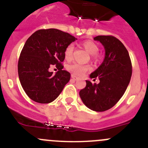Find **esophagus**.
<instances>
[{
  "label": "esophagus",
  "mask_w": 148,
  "mask_h": 148,
  "mask_svg": "<svg viewBox=\"0 0 148 148\" xmlns=\"http://www.w3.org/2000/svg\"><path fill=\"white\" fill-rule=\"evenodd\" d=\"M71 78H72L74 80H75V81H77V80L79 79V77H77V76L74 75V74H72V75H71Z\"/></svg>",
  "instance_id": "1"
}]
</instances>
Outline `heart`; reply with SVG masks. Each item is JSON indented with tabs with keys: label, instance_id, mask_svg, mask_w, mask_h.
Returning <instances> with one entry per match:
<instances>
[{
	"label": "heart",
	"instance_id": "heart-1",
	"mask_svg": "<svg viewBox=\"0 0 148 148\" xmlns=\"http://www.w3.org/2000/svg\"><path fill=\"white\" fill-rule=\"evenodd\" d=\"M83 47L89 52L90 54L93 55L94 58L96 59L97 55L96 53H97L99 51V47L98 46L95 44V42L92 41H85L82 43ZM74 46L72 44H69L66 46L64 51V57L66 61H70L73 58V52H74ZM67 70L72 73L74 75L77 76H81L86 72L87 71L90 70V66L87 64H81L74 63L72 64H70L67 66L66 67Z\"/></svg>",
	"mask_w": 148,
	"mask_h": 148
}]
</instances>
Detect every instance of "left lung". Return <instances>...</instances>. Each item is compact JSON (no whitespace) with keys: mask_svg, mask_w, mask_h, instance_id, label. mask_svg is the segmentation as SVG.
I'll use <instances>...</instances> for the list:
<instances>
[{"mask_svg":"<svg viewBox=\"0 0 148 148\" xmlns=\"http://www.w3.org/2000/svg\"><path fill=\"white\" fill-rule=\"evenodd\" d=\"M105 51L100 66L89 75L91 79H99V83L92 84L86 80V87L79 92L84 104L96 112L112 108L123 96L132 76V64L129 53L117 38L112 36H97Z\"/></svg>","mask_w":148,"mask_h":148,"instance_id":"1","label":"left lung"}]
</instances>
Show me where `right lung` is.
Returning a JSON list of instances; mask_svg holds the SVG:
<instances>
[{
	"instance_id": "add662e5",
	"label": "right lung",
	"mask_w": 148,
	"mask_h": 148,
	"mask_svg": "<svg viewBox=\"0 0 148 148\" xmlns=\"http://www.w3.org/2000/svg\"><path fill=\"white\" fill-rule=\"evenodd\" d=\"M77 38L56 28L36 31L25 43L18 64L19 80L28 97L47 104L60 95L71 74L62 63L66 46ZM56 65L59 71L53 75L48 69Z\"/></svg>"
}]
</instances>
